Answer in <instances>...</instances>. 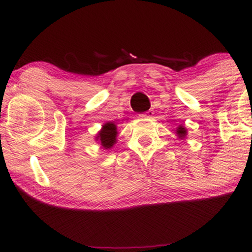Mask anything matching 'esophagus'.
Segmentation results:
<instances>
[{
	"label": "esophagus",
	"mask_w": 252,
	"mask_h": 252,
	"mask_svg": "<svg viewBox=\"0 0 252 252\" xmlns=\"http://www.w3.org/2000/svg\"><path fill=\"white\" fill-rule=\"evenodd\" d=\"M154 114V112L152 111V110H150V111H147V112H145V113H142V114H140V117H142V118H148V117H152Z\"/></svg>",
	"instance_id": "esophagus-1"
}]
</instances>
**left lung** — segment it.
Wrapping results in <instances>:
<instances>
[{
    "mask_svg": "<svg viewBox=\"0 0 252 252\" xmlns=\"http://www.w3.org/2000/svg\"><path fill=\"white\" fill-rule=\"evenodd\" d=\"M176 134H179L180 138H183V136H186V134H187V131H186L185 127L180 126L178 129H176Z\"/></svg>",
    "mask_w": 252,
    "mask_h": 252,
    "instance_id": "obj_1",
    "label": "left lung"
}]
</instances>
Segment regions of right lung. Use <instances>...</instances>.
Wrapping results in <instances>:
<instances>
[{"label": "right lung", "mask_w": 252, "mask_h": 252, "mask_svg": "<svg viewBox=\"0 0 252 252\" xmlns=\"http://www.w3.org/2000/svg\"><path fill=\"white\" fill-rule=\"evenodd\" d=\"M117 127L114 124L107 123L102 126L101 131L99 132L97 136V140L100 141L102 147L105 148H111L112 146L116 144V138H117Z\"/></svg>", "instance_id": "1"}]
</instances>
